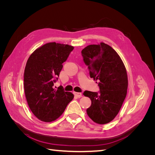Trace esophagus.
Segmentation results:
<instances>
[{
    "instance_id": "1",
    "label": "esophagus",
    "mask_w": 155,
    "mask_h": 155,
    "mask_svg": "<svg viewBox=\"0 0 155 155\" xmlns=\"http://www.w3.org/2000/svg\"><path fill=\"white\" fill-rule=\"evenodd\" d=\"M74 94L76 96L78 97H81L82 96V94L81 92H74Z\"/></svg>"
}]
</instances>
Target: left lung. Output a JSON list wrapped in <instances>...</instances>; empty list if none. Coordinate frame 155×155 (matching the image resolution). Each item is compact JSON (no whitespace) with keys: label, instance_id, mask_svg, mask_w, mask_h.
Listing matches in <instances>:
<instances>
[{"label":"left lung","instance_id":"8db88e82","mask_svg":"<svg viewBox=\"0 0 155 155\" xmlns=\"http://www.w3.org/2000/svg\"><path fill=\"white\" fill-rule=\"evenodd\" d=\"M81 55L91 78L98 81L100 90L83 92L92 103L87 113L96 124L109 123L118 114L127 95L128 79L125 65L116 51L104 43L87 46Z\"/></svg>","mask_w":155,"mask_h":155}]
</instances>
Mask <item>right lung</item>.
<instances>
[{"instance_id": "add662e5", "label": "right lung", "mask_w": 155, "mask_h": 155, "mask_svg": "<svg viewBox=\"0 0 155 155\" xmlns=\"http://www.w3.org/2000/svg\"><path fill=\"white\" fill-rule=\"evenodd\" d=\"M74 46L48 43L36 49L29 57L25 69L24 88L28 104L37 118L51 122L58 119L74 98L63 87L53 88L63 63Z\"/></svg>"}]
</instances>
